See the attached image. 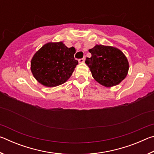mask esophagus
<instances>
[{
	"instance_id": "1",
	"label": "esophagus",
	"mask_w": 154,
	"mask_h": 154,
	"mask_svg": "<svg viewBox=\"0 0 154 154\" xmlns=\"http://www.w3.org/2000/svg\"><path fill=\"white\" fill-rule=\"evenodd\" d=\"M78 61H79V63H83L85 61V59L84 58H81V59H79L78 60Z\"/></svg>"
}]
</instances>
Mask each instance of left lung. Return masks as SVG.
Instances as JSON below:
<instances>
[{"instance_id":"1","label":"left lung","mask_w":154,"mask_h":154,"mask_svg":"<svg viewBox=\"0 0 154 154\" xmlns=\"http://www.w3.org/2000/svg\"><path fill=\"white\" fill-rule=\"evenodd\" d=\"M91 58L85 60L96 82L105 87L118 85L129 69L127 58L121 50L111 46L96 45L89 49Z\"/></svg>"}]
</instances>
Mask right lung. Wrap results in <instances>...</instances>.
Returning a JSON list of instances; mask_svg holds the SVG:
<instances>
[{
    "label": "right lung",
    "mask_w": 154,
    "mask_h": 154,
    "mask_svg": "<svg viewBox=\"0 0 154 154\" xmlns=\"http://www.w3.org/2000/svg\"><path fill=\"white\" fill-rule=\"evenodd\" d=\"M75 49L63 42H49L36 52L30 62L34 77L46 87H56L66 82L78 61L74 58Z\"/></svg>",
    "instance_id": "right-lung-1"
}]
</instances>
